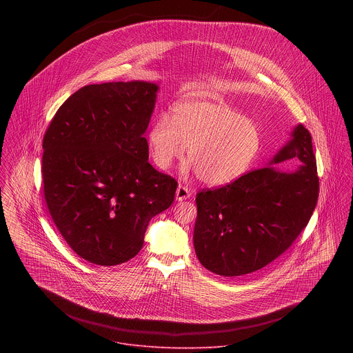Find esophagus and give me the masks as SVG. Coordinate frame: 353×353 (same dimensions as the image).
Masks as SVG:
<instances>
[{
	"label": "esophagus",
	"instance_id": "esophagus-1",
	"mask_svg": "<svg viewBox=\"0 0 353 353\" xmlns=\"http://www.w3.org/2000/svg\"><path fill=\"white\" fill-rule=\"evenodd\" d=\"M190 194L192 193L186 186L179 185L176 189V193H175V199H176V201H183V200H188L190 197Z\"/></svg>",
	"mask_w": 353,
	"mask_h": 353
}]
</instances>
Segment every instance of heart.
<instances>
[{
  "label": "heart",
  "mask_w": 353,
  "mask_h": 353,
  "mask_svg": "<svg viewBox=\"0 0 353 353\" xmlns=\"http://www.w3.org/2000/svg\"><path fill=\"white\" fill-rule=\"evenodd\" d=\"M261 141L254 122L220 101L178 103L171 118L159 114L148 130L152 160L159 168H168L188 147L197 176L210 186L227 185L243 175Z\"/></svg>",
  "instance_id": "obj_1"
}]
</instances>
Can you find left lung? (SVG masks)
<instances>
[{
  "label": "left lung",
  "mask_w": 353,
  "mask_h": 353,
  "mask_svg": "<svg viewBox=\"0 0 353 353\" xmlns=\"http://www.w3.org/2000/svg\"><path fill=\"white\" fill-rule=\"evenodd\" d=\"M298 157L295 172L272 167L197 193L194 249L202 265L234 277L262 269L280 256L307 227L319 194L310 132L298 125L292 140L270 163Z\"/></svg>",
  "instance_id": "1"
}]
</instances>
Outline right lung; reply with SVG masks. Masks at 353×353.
Masks as SVG:
<instances>
[{
    "label": "right lung",
    "instance_id": "add662e5",
    "mask_svg": "<svg viewBox=\"0 0 353 353\" xmlns=\"http://www.w3.org/2000/svg\"><path fill=\"white\" fill-rule=\"evenodd\" d=\"M157 90L145 81L85 85L45 133V201L62 238L91 263L137 255L150 220L174 201L178 182L152 167L144 137Z\"/></svg>",
    "mask_w": 353,
    "mask_h": 353
}]
</instances>
